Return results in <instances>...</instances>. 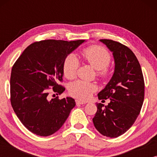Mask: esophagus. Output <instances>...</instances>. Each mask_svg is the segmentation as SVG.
<instances>
[{"instance_id": "esophagus-1", "label": "esophagus", "mask_w": 157, "mask_h": 157, "mask_svg": "<svg viewBox=\"0 0 157 157\" xmlns=\"http://www.w3.org/2000/svg\"><path fill=\"white\" fill-rule=\"evenodd\" d=\"M76 104L77 105H79V104H86V102L83 101H81V100H76Z\"/></svg>"}]
</instances>
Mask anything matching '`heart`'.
Returning a JSON list of instances; mask_svg holds the SVG:
<instances>
[{
  "instance_id": "1",
  "label": "heart",
  "mask_w": 157,
  "mask_h": 157,
  "mask_svg": "<svg viewBox=\"0 0 157 157\" xmlns=\"http://www.w3.org/2000/svg\"><path fill=\"white\" fill-rule=\"evenodd\" d=\"M83 58L87 63L98 70L97 74L101 78H106L111 74L109 64L111 60L109 51L100 46H91L82 51ZM80 63L76 56L68 55L64 60L63 66V74L68 79L74 78L78 72ZM97 87L92 83L83 81H76L69 86V93L74 97L80 99H87L91 94L96 91Z\"/></svg>"
}]
</instances>
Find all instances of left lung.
I'll use <instances>...</instances> for the list:
<instances>
[{
	"label": "left lung",
	"instance_id": "8db88e82",
	"mask_svg": "<svg viewBox=\"0 0 157 157\" xmlns=\"http://www.w3.org/2000/svg\"><path fill=\"white\" fill-rule=\"evenodd\" d=\"M111 52L115 61L112 78L98 99H110L105 106L96 104L94 126L105 136L115 138L129 129L140 113L144 98V81L139 62L130 48L121 43L101 39Z\"/></svg>",
	"mask_w": 157,
	"mask_h": 157
}]
</instances>
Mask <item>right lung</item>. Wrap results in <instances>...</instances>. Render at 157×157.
<instances>
[{
	"label": "right lung",
	"instance_id": "1",
	"mask_svg": "<svg viewBox=\"0 0 157 157\" xmlns=\"http://www.w3.org/2000/svg\"><path fill=\"white\" fill-rule=\"evenodd\" d=\"M85 40H44L29 45L12 67L10 103L25 128L40 136L54 134L76 106L71 97L51 99L49 93L65 91L63 81L66 56ZM55 95V94H53Z\"/></svg>",
	"mask_w": 157,
	"mask_h": 157
}]
</instances>
